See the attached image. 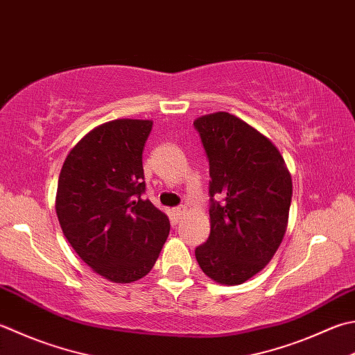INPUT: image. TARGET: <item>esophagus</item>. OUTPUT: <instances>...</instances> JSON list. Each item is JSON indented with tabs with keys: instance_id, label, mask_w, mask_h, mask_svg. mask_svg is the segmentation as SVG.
<instances>
[{
	"instance_id": "34e87169",
	"label": "esophagus",
	"mask_w": 355,
	"mask_h": 355,
	"mask_svg": "<svg viewBox=\"0 0 355 355\" xmlns=\"http://www.w3.org/2000/svg\"><path fill=\"white\" fill-rule=\"evenodd\" d=\"M184 214H186V207L184 206H178V207H175V209H173V215H175L177 218H182Z\"/></svg>"
}]
</instances>
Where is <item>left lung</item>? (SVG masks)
Segmentation results:
<instances>
[{
    "mask_svg": "<svg viewBox=\"0 0 355 355\" xmlns=\"http://www.w3.org/2000/svg\"><path fill=\"white\" fill-rule=\"evenodd\" d=\"M209 159L211 234L196 249L201 270L241 284L265 268L288 226L293 180L272 141L227 112L193 121ZM218 193L221 204L213 200Z\"/></svg>",
    "mask_w": 355,
    "mask_h": 355,
    "instance_id": "1",
    "label": "left lung"
}]
</instances>
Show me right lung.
Instances as JSON below:
<instances>
[{"label": "right lung", "instance_id": "1", "mask_svg": "<svg viewBox=\"0 0 355 355\" xmlns=\"http://www.w3.org/2000/svg\"><path fill=\"white\" fill-rule=\"evenodd\" d=\"M150 120L104 123L62 164L55 209L62 234L94 272L114 283L143 279L169 235L168 215L144 200L143 149Z\"/></svg>", "mask_w": 355, "mask_h": 355}]
</instances>
